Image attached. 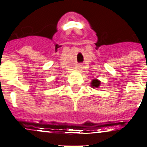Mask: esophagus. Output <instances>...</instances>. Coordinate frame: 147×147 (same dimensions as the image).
Masks as SVG:
<instances>
[{
	"label": "esophagus",
	"instance_id": "1",
	"mask_svg": "<svg viewBox=\"0 0 147 147\" xmlns=\"http://www.w3.org/2000/svg\"><path fill=\"white\" fill-rule=\"evenodd\" d=\"M78 68H79V69H81V68H82V67H81V66H79V67H78Z\"/></svg>",
	"mask_w": 147,
	"mask_h": 147
}]
</instances>
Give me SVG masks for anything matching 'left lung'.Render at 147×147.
<instances>
[{
  "mask_svg": "<svg viewBox=\"0 0 147 147\" xmlns=\"http://www.w3.org/2000/svg\"><path fill=\"white\" fill-rule=\"evenodd\" d=\"M100 84V82L98 79H93L91 82V85H92V88H98L99 85Z\"/></svg>",
  "mask_w": 147,
  "mask_h": 147,
  "instance_id": "8db88e82",
  "label": "left lung"
}]
</instances>
